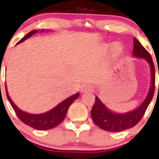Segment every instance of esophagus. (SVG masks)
<instances>
[{"instance_id": "esophagus-1", "label": "esophagus", "mask_w": 159, "mask_h": 159, "mask_svg": "<svg viewBox=\"0 0 159 159\" xmlns=\"http://www.w3.org/2000/svg\"><path fill=\"white\" fill-rule=\"evenodd\" d=\"M92 89H93V87H92V85H90V84H84V85L82 86L81 91H82L83 92H87L92 91Z\"/></svg>"}]
</instances>
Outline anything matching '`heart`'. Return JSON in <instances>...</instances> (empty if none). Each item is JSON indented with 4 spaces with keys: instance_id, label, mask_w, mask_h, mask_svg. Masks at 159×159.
<instances>
[{
    "instance_id": "1",
    "label": "heart",
    "mask_w": 159,
    "mask_h": 159,
    "mask_svg": "<svg viewBox=\"0 0 159 159\" xmlns=\"http://www.w3.org/2000/svg\"><path fill=\"white\" fill-rule=\"evenodd\" d=\"M112 48H113V50L117 52H120L122 50L121 45H120L119 43H115L113 45V47H112Z\"/></svg>"
}]
</instances>
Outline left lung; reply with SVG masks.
Masks as SVG:
<instances>
[{
	"label": "left lung",
	"mask_w": 159,
	"mask_h": 159,
	"mask_svg": "<svg viewBox=\"0 0 159 159\" xmlns=\"http://www.w3.org/2000/svg\"><path fill=\"white\" fill-rule=\"evenodd\" d=\"M133 55L135 57L143 58L150 64L151 70V85L147 98L137 109L123 114H117L109 110L95 96V104L92 107L91 115L94 123L101 129L110 132H119L134 127L143 117L154 93L155 88V71L151 54L144 48L139 41L134 38ZM159 74V71H158ZM159 88V85H158Z\"/></svg>",
	"instance_id": "obj_1"
}]
</instances>
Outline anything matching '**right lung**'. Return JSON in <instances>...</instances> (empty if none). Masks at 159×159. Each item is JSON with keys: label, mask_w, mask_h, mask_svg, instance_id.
<instances>
[{"label": "right lung", "mask_w": 159, "mask_h": 159, "mask_svg": "<svg viewBox=\"0 0 159 159\" xmlns=\"http://www.w3.org/2000/svg\"><path fill=\"white\" fill-rule=\"evenodd\" d=\"M36 32H37L36 30H33L32 32H29L17 43L25 41V40H27L28 38L30 37L31 36H32V35L36 33ZM5 91H6L7 98H8V101L10 102L11 106L13 108L14 111L16 112L18 118L25 124L28 125V126L32 127V128L36 129V130H49V129L54 128V127H57L60 123H62L63 120L65 118L66 114H67V110H68L70 105L80 95L79 93L75 94V95L70 96L69 98L66 99L65 100L62 101L57 107H55L54 108H52V110L48 111L45 112V113L33 115V114H29L27 113V112L23 111L20 108H18L16 105L14 104V102H12V100L11 99L9 95H8L6 87H5Z\"/></svg>", "instance_id": "add662e5"}]
</instances>
